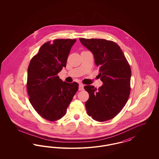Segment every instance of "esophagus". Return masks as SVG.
<instances>
[{"mask_svg":"<svg viewBox=\"0 0 159 159\" xmlns=\"http://www.w3.org/2000/svg\"><path fill=\"white\" fill-rule=\"evenodd\" d=\"M83 89H84V85L83 84H79V91H82Z\"/></svg>","mask_w":159,"mask_h":159,"instance_id":"34e87169","label":"esophagus"}]
</instances>
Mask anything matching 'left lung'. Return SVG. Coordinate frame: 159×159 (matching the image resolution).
I'll list each match as a JSON object with an SVG mask.
<instances>
[{"label":"left lung","instance_id":"left-lung-1","mask_svg":"<svg viewBox=\"0 0 159 159\" xmlns=\"http://www.w3.org/2000/svg\"><path fill=\"white\" fill-rule=\"evenodd\" d=\"M80 42L93 54L99 68L98 76L103 84L84 87L89 98L85 102L87 113L98 121L110 120L120 113L130 94L131 70L121 48L113 41L83 38Z\"/></svg>","mask_w":159,"mask_h":159}]
</instances>
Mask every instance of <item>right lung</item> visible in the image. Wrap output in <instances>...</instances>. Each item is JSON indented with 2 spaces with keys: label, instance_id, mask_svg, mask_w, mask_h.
<instances>
[{
  "label": "right lung",
  "instance_id": "1",
  "mask_svg": "<svg viewBox=\"0 0 159 159\" xmlns=\"http://www.w3.org/2000/svg\"><path fill=\"white\" fill-rule=\"evenodd\" d=\"M76 39H56L44 43L31 60L27 70L29 101L40 116L49 121L60 119L79 88L76 82H63L57 76L66 67Z\"/></svg>",
  "mask_w": 159,
  "mask_h": 159
}]
</instances>
